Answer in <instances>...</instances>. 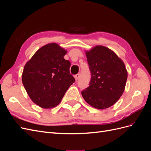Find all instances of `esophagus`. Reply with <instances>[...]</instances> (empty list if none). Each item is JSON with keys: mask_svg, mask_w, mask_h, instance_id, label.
I'll return each instance as SVG.
<instances>
[{"mask_svg": "<svg viewBox=\"0 0 151 151\" xmlns=\"http://www.w3.org/2000/svg\"><path fill=\"white\" fill-rule=\"evenodd\" d=\"M74 77H75L76 81H77V80H78V79H79V74H77L75 75V76H74Z\"/></svg>", "mask_w": 151, "mask_h": 151, "instance_id": "1", "label": "esophagus"}]
</instances>
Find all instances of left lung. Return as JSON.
<instances>
[{"label": "left lung", "mask_w": 151, "mask_h": 151, "mask_svg": "<svg viewBox=\"0 0 151 151\" xmlns=\"http://www.w3.org/2000/svg\"><path fill=\"white\" fill-rule=\"evenodd\" d=\"M86 55L91 79L82 96L91 106L108 108L116 103L125 90L128 76L125 63L111 50L101 45L86 51Z\"/></svg>", "instance_id": "obj_1"}]
</instances>
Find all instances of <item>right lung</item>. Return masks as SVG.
Returning <instances> with one entry per match:
<instances>
[{"instance_id": "right-lung-1", "label": "right lung", "mask_w": 151, "mask_h": 151, "mask_svg": "<svg viewBox=\"0 0 151 151\" xmlns=\"http://www.w3.org/2000/svg\"><path fill=\"white\" fill-rule=\"evenodd\" d=\"M67 50L55 43L38 50L24 65L22 82L32 101L42 108L60 103L75 79L70 74V62L63 57Z\"/></svg>"}]
</instances>
